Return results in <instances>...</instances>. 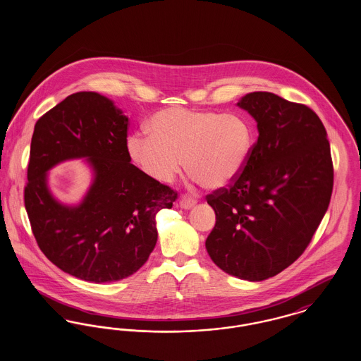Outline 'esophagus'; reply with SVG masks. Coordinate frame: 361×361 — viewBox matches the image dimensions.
<instances>
[{"instance_id":"1","label":"esophagus","mask_w":361,"mask_h":361,"mask_svg":"<svg viewBox=\"0 0 361 361\" xmlns=\"http://www.w3.org/2000/svg\"><path fill=\"white\" fill-rule=\"evenodd\" d=\"M180 207L181 208H184V209H189L190 207L195 206L196 204V200L195 199H192V197H188V196H183L181 199H180Z\"/></svg>"}]
</instances>
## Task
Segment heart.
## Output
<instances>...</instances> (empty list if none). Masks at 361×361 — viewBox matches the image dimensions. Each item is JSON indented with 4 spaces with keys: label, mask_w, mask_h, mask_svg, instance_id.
Listing matches in <instances>:
<instances>
[{
    "label": "heart",
    "mask_w": 361,
    "mask_h": 361,
    "mask_svg": "<svg viewBox=\"0 0 361 361\" xmlns=\"http://www.w3.org/2000/svg\"><path fill=\"white\" fill-rule=\"evenodd\" d=\"M150 134L134 133L127 149L140 169L159 183H171L183 168L203 187L222 188L247 164L255 131L240 115L166 108L149 124Z\"/></svg>",
    "instance_id": "1"
}]
</instances>
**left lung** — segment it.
<instances>
[{"mask_svg":"<svg viewBox=\"0 0 361 361\" xmlns=\"http://www.w3.org/2000/svg\"><path fill=\"white\" fill-rule=\"evenodd\" d=\"M238 105L259 134L240 176L206 196L216 216L206 247L226 274L261 281L309 246L330 203L333 161L325 126L307 105L269 92Z\"/></svg>","mask_w":361,"mask_h":361,"instance_id":"8db88e82","label":"left lung"}]
</instances>
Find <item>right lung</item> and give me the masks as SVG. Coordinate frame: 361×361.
I'll return each mask as SVG.
<instances>
[{
    "label": "right lung",
    "instance_id": "obj_1",
    "mask_svg": "<svg viewBox=\"0 0 361 361\" xmlns=\"http://www.w3.org/2000/svg\"><path fill=\"white\" fill-rule=\"evenodd\" d=\"M128 119L111 100L78 92L35 124L24 204L37 246L59 269L92 283L135 274L157 243L155 214L177 190L133 165ZM86 156L95 181L78 207H62L47 188V171Z\"/></svg>",
    "mask_w": 361,
    "mask_h": 361
}]
</instances>
